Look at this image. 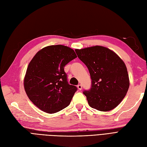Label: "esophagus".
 I'll use <instances>...</instances> for the list:
<instances>
[{"mask_svg":"<svg viewBox=\"0 0 147 147\" xmlns=\"http://www.w3.org/2000/svg\"><path fill=\"white\" fill-rule=\"evenodd\" d=\"M77 88H78V89L79 90H81L82 89V85H78L77 86Z\"/></svg>","mask_w":147,"mask_h":147,"instance_id":"esophagus-1","label":"esophagus"}]
</instances>
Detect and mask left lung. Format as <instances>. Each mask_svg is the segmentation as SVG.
<instances>
[{
    "mask_svg": "<svg viewBox=\"0 0 147 147\" xmlns=\"http://www.w3.org/2000/svg\"><path fill=\"white\" fill-rule=\"evenodd\" d=\"M75 52L87 67L92 79L90 90L83 92L89 105L101 111L116 108L130 85L124 61L114 51L101 46L75 49Z\"/></svg>",
    "mask_w": 147,
    "mask_h": 147,
    "instance_id": "obj_1",
    "label": "left lung"
}]
</instances>
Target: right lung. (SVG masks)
I'll return each instance as SVG.
<instances>
[{"label": "right lung", "instance_id": "add662e5", "mask_svg": "<svg viewBox=\"0 0 147 147\" xmlns=\"http://www.w3.org/2000/svg\"><path fill=\"white\" fill-rule=\"evenodd\" d=\"M76 57L70 47L52 45L39 51L30 61L24 88L30 101L39 109L53 114L69 105L77 88L68 83L64 67Z\"/></svg>", "mask_w": 147, "mask_h": 147}]
</instances>
